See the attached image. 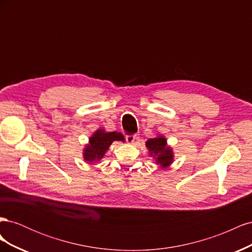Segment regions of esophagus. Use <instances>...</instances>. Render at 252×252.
<instances>
[{"mask_svg": "<svg viewBox=\"0 0 252 252\" xmlns=\"http://www.w3.org/2000/svg\"><path fill=\"white\" fill-rule=\"evenodd\" d=\"M136 139V135L135 134H129V135H126V141L129 143V144H132Z\"/></svg>", "mask_w": 252, "mask_h": 252, "instance_id": "34e87169", "label": "esophagus"}]
</instances>
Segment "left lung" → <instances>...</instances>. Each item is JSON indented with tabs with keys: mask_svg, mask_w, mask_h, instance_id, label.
<instances>
[{
	"mask_svg": "<svg viewBox=\"0 0 252 252\" xmlns=\"http://www.w3.org/2000/svg\"><path fill=\"white\" fill-rule=\"evenodd\" d=\"M146 147L149 150V156L154 157L156 163L162 168H167L173 162V151L167 146V140L163 135L149 139L146 142Z\"/></svg>",
	"mask_w": 252,
	"mask_h": 252,
	"instance_id": "left-lung-1",
	"label": "left lung"
}]
</instances>
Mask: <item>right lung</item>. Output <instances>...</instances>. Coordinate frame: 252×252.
Instances as JSON below:
<instances>
[{
  "label": "right lung",
  "mask_w": 252,
  "mask_h": 252,
  "mask_svg": "<svg viewBox=\"0 0 252 252\" xmlns=\"http://www.w3.org/2000/svg\"><path fill=\"white\" fill-rule=\"evenodd\" d=\"M114 141L124 142L125 139L122 133L113 131L106 132L104 129L97 130L90 136L89 143L86 145L83 151V158L89 163H94L104 157L105 152L108 150L109 146Z\"/></svg>",
  "instance_id": "right-lung-1"
}]
</instances>
